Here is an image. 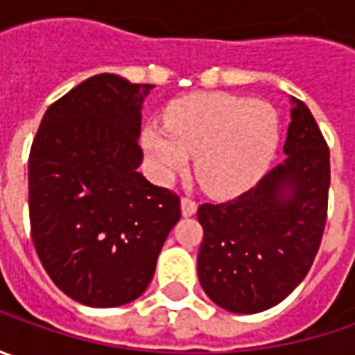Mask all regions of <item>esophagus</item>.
<instances>
[{
  "label": "esophagus",
  "mask_w": 355,
  "mask_h": 355,
  "mask_svg": "<svg viewBox=\"0 0 355 355\" xmlns=\"http://www.w3.org/2000/svg\"><path fill=\"white\" fill-rule=\"evenodd\" d=\"M196 211H198V203H196L193 199H191V198L182 199V213H184L185 217L193 215Z\"/></svg>",
  "instance_id": "34e87169"
}]
</instances>
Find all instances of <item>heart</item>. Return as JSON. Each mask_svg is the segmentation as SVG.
Masks as SVG:
<instances>
[{
	"label": "heart",
	"mask_w": 355,
	"mask_h": 355,
	"mask_svg": "<svg viewBox=\"0 0 355 355\" xmlns=\"http://www.w3.org/2000/svg\"><path fill=\"white\" fill-rule=\"evenodd\" d=\"M164 124L166 128L148 126L142 132L157 178L170 182L196 156V178L215 196L251 187L279 144V116L270 104L227 92L185 96L168 108Z\"/></svg>",
	"instance_id": "heart-1"
}]
</instances>
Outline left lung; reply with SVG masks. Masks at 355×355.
Returning a JSON list of instances; mask_svg holds the SVG:
<instances>
[{
    "mask_svg": "<svg viewBox=\"0 0 355 355\" xmlns=\"http://www.w3.org/2000/svg\"><path fill=\"white\" fill-rule=\"evenodd\" d=\"M286 159L225 203L199 205L201 288L217 306L257 314L308 275L328 217L330 150L308 106L293 98Z\"/></svg>",
    "mask_w": 355,
    "mask_h": 355,
    "instance_id": "left-lung-1",
    "label": "left lung"
}]
</instances>
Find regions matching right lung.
Returning a JSON list of instances; mask_svg holds the SVG:
<instances>
[{
  "label": "right lung",
  "mask_w": 355,
  "mask_h": 355,
  "mask_svg": "<svg viewBox=\"0 0 355 355\" xmlns=\"http://www.w3.org/2000/svg\"><path fill=\"white\" fill-rule=\"evenodd\" d=\"M152 85L94 75L47 108L29 152V219L51 280L87 306H122L148 288L180 196L138 166Z\"/></svg>",
  "instance_id": "add662e5"
}]
</instances>
